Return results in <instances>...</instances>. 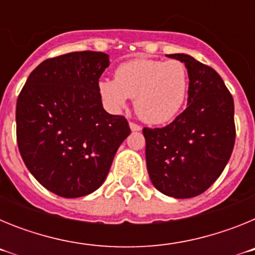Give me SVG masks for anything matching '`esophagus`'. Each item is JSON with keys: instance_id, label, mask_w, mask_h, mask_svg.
<instances>
[{"instance_id": "obj_1", "label": "esophagus", "mask_w": 255, "mask_h": 255, "mask_svg": "<svg viewBox=\"0 0 255 255\" xmlns=\"http://www.w3.org/2000/svg\"><path fill=\"white\" fill-rule=\"evenodd\" d=\"M129 126L132 131H139V130H141V126L138 125V124H135V123H130Z\"/></svg>"}]
</instances>
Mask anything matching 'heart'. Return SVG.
<instances>
[{
  "mask_svg": "<svg viewBox=\"0 0 255 255\" xmlns=\"http://www.w3.org/2000/svg\"><path fill=\"white\" fill-rule=\"evenodd\" d=\"M103 102L112 111H120L134 98L135 112L152 125L171 121L181 111L189 91V74L180 61L149 58L124 62L115 71V80L98 84Z\"/></svg>",
  "mask_w": 255,
  "mask_h": 255,
  "instance_id": "1",
  "label": "heart"
}]
</instances>
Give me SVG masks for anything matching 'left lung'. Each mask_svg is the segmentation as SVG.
I'll list each match as a JSON object with an SVG mask.
<instances>
[{"instance_id": "1", "label": "left lung", "mask_w": 255, "mask_h": 255, "mask_svg": "<svg viewBox=\"0 0 255 255\" xmlns=\"http://www.w3.org/2000/svg\"><path fill=\"white\" fill-rule=\"evenodd\" d=\"M168 57L188 69V107L164 128H144L145 158L154 188L185 199L204 193L226 167L236 136L234 100L216 70L184 53Z\"/></svg>"}]
</instances>
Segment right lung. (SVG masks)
I'll use <instances>...</instances> for the list:
<instances>
[{
    "instance_id": "1",
    "label": "right lung",
    "mask_w": 255,
    "mask_h": 255,
    "mask_svg": "<svg viewBox=\"0 0 255 255\" xmlns=\"http://www.w3.org/2000/svg\"><path fill=\"white\" fill-rule=\"evenodd\" d=\"M108 66L103 52L48 58L31 71L17 98L22 161L60 197H84L100 188L130 134L125 117L110 115L102 106L98 80Z\"/></svg>"
}]
</instances>
